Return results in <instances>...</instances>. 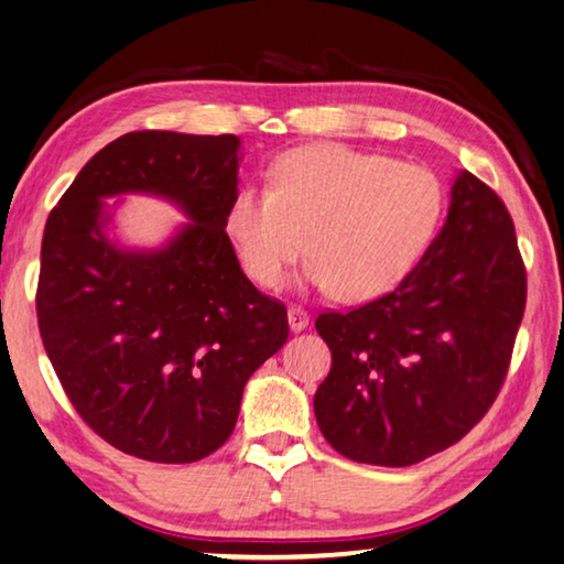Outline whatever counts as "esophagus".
Listing matches in <instances>:
<instances>
[{"label":"esophagus","mask_w":564,"mask_h":564,"mask_svg":"<svg viewBox=\"0 0 564 564\" xmlns=\"http://www.w3.org/2000/svg\"><path fill=\"white\" fill-rule=\"evenodd\" d=\"M288 317H290V327H292V332H302L304 327L310 325V315H307V310L297 307V304H294V307H290Z\"/></svg>","instance_id":"esophagus-1"}]
</instances>
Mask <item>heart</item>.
I'll return each instance as SVG.
<instances>
[{
  "label": "heart",
  "instance_id": "obj_1",
  "mask_svg": "<svg viewBox=\"0 0 564 564\" xmlns=\"http://www.w3.org/2000/svg\"><path fill=\"white\" fill-rule=\"evenodd\" d=\"M445 215V187L422 164L345 144L282 154L270 187L247 184L227 209V235L249 280L280 288L304 254L307 280L345 302L392 292L427 254Z\"/></svg>",
  "mask_w": 564,
  "mask_h": 564
}]
</instances>
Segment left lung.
Segmentation results:
<instances>
[{
	"instance_id": "obj_1",
	"label": "left lung",
	"mask_w": 564,
	"mask_h": 564,
	"mask_svg": "<svg viewBox=\"0 0 564 564\" xmlns=\"http://www.w3.org/2000/svg\"><path fill=\"white\" fill-rule=\"evenodd\" d=\"M528 302L510 212L463 172L445 227L392 292L315 319L332 352L322 435L355 463L408 467L463 440L500 394Z\"/></svg>"
}]
</instances>
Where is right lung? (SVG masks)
<instances>
[{
	"instance_id": "add662e5",
	"label": "right lung",
	"mask_w": 564,
	"mask_h": 564,
	"mask_svg": "<svg viewBox=\"0 0 564 564\" xmlns=\"http://www.w3.org/2000/svg\"><path fill=\"white\" fill-rule=\"evenodd\" d=\"M235 134L147 129L82 167L42 237L36 322L74 410L109 445L184 465L232 435L249 377L290 337L288 307L247 280L225 232ZM150 191L193 221L164 250L104 237L101 196Z\"/></svg>"
}]
</instances>
